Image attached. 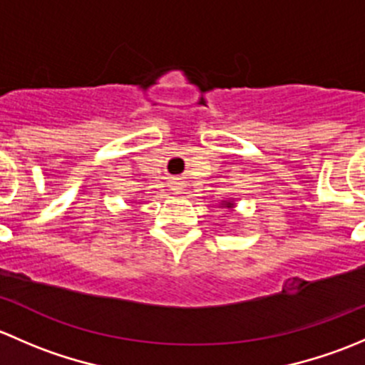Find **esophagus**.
I'll use <instances>...</instances> for the list:
<instances>
[{
  "mask_svg": "<svg viewBox=\"0 0 365 365\" xmlns=\"http://www.w3.org/2000/svg\"><path fill=\"white\" fill-rule=\"evenodd\" d=\"M173 190H175V194H180L183 190V185L180 182H175L173 183Z\"/></svg>",
  "mask_w": 365,
  "mask_h": 365,
  "instance_id": "34e87169",
  "label": "esophagus"
}]
</instances>
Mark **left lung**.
Masks as SVG:
<instances>
[{
	"instance_id": "8db88e82",
	"label": "left lung",
	"mask_w": 365,
	"mask_h": 365,
	"mask_svg": "<svg viewBox=\"0 0 365 365\" xmlns=\"http://www.w3.org/2000/svg\"><path fill=\"white\" fill-rule=\"evenodd\" d=\"M226 206H227V208H231V203H227Z\"/></svg>"
}]
</instances>
